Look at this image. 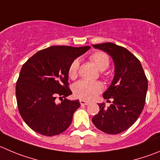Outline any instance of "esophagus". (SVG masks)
Wrapping results in <instances>:
<instances>
[{"label": "esophagus", "mask_w": 160, "mask_h": 160, "mask_svg": "<svg viewBox=\"0 0 160 160\" xmlns=\"http://www.w3.org/2000/svg\"><path fill=\"white\" fill-rule=\"evenodd\" d=\"M79 102H80V104H81V105H88V104H89V102L86 101V100H81Z\"/></svg>", "instance_id": "34e87169"}]
</instances>
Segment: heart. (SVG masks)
Listing matches in <instances>:
<instances>
[{"label":"heart","instance_id":"b5f03b06","mask_svg":"<svg viewBox=\"0 0 160 160\" xmlns=\"http://www.w3.org/2000/svg\"><path fill=\"white\" fill-rule=\"evenodd\" d=\"M89 58L100 71H104L110 65L108 55L104 52H95L89 56ZM78 68V61L77 60H73L68 68V76L70 78L74 79L77 77ZM103 89L104 86L100 82H91L87 80H80L73 86L74 95L83 100H93Z\"/></svg>","mask_w":160,"mask_h":160}]
</instances>
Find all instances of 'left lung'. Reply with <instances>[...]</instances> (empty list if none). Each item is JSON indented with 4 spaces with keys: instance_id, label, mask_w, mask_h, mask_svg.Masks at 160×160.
Instances as JSON below:
<instances>
[{
    "instance_id": "left-lung-1",
    "label": "left lung",
    "mask_w": 160,
    "mask_h": 160,
    "mask_svg": "<svg viewBox=\"0 0 160 160\" xmlns=\"http://www.w3.org/2000/svg\"><path fill=\"white\" fill-rule=\"evenodd\" d=\"M110 55L115 63V77L104 92V99L113 98L108 108L98 104L100 112L92 121L95 127L109 134L127 130L137 121L145 104L148 79L140 60L129 50L115 44L92 45Z\"/></svg>"
}]
</instances>
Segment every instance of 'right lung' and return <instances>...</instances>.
<instances>
[{
    "label": "right lung",
    "instance_id": "add662e5",
    "mask_svg": "<svg viewBox=\"0 0 160 160\" xmlns=\"http://www.w3.org/2000/svg\"><path fill=\"white\" fill-rule=\"evenodd\" d=\"M89 48L48 47L36 52L22 65L16 82V100L22 119L33 131L55 136L71 124L80 103L66 98L72 93L68 82V68ZM57 96L62 99L60 105L54 102Z\"/></svg>",
    "mask_w": 160,
    "mask_h": 160
}]
</instances>
